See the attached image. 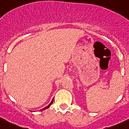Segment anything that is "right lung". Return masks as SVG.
I'll use <instances>...</instances> for the list:
<instances>
[{
    "label": "right lung",
    "mask_w": 129,
    "mask_h": 129,
    "mask_svg": "<svg viewBox=\"0 0 129 129\" xmlns=\"http://www.w3.org/2000/svg\"><path fill=\"white\" fill-rule=\"evenodd\" d=\"M53 99H52V101H51V103H50V104H49V105L48 106H46V107H44V108H43V109H42L40 110L41 111H43V110H45V109H48V108H49V107H50V106H51V104H52V103H53Z\"/></svg>",
    "instance_id": "add662e5"
}]
</instances>
